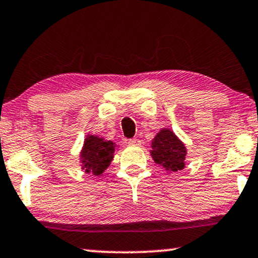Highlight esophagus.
Returning a JSON list of instances; mask_svg holds the SVG:
<instances>
[{
    "mask_svg": "<svg viewBox=\"0 0 258 258\" xmlns=\"http://www.w3.org/2000/svg\"><path fill=\"white\" fill-rule=\"evenodd\" d=\"M128 144H129L130 146H140V145H141V141H140V139L133 138V139L129 140Z\"/></svg>",
    "mask_w": 258,
    "mask_h": 258,
    "instance_id": "1",
    "label": "esophagus"
}]
</instances>
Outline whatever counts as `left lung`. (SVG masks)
<instances>
[{
    "label": "left lung",
    "instance_id": "left-lung-1",
    "mask_svg": "<svg viewBox=\"0 0 258 258\" xmlns=\"http://www.w3.org/2000/svg\"><path fill=\"white\" fill-rule=\"evenodd\" d=\"M151 155L155 163L161 165L166 171L182 170L185 166L186 148L170 129H161L152 141Z\"/></svg>",
    "mask_w": 258,
    "mask_h": 258
}]
</instances>
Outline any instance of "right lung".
Here are the masks:
<instances>
[{
	"mask_svg": "<svg viewBox=\"0 0 258 258\" xmlns=\"http://www.w3.org/2000/svg\"><path fill=\"white\" fill-rule=\"evenodd\" d=\"M114 144L103 138L88 135L81 151L82 170L93 176H99L109 167L113 159Z\"/></svg>",
	"mask_w": 258,
	"mask_h": 258,
	"instance_id": "obj_1",
	"label": "right lung"
}]
</instances>
